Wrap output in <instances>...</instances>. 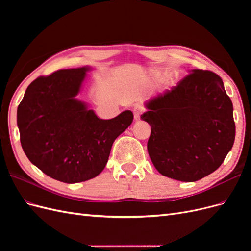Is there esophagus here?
<instances>
[{"label": "esophagus", "mask_w": 251, "mask_h": 251, "mask_svg": "<svg viewBox=\"0 0 251 251\" xmlns=\"http://www.w3.org/2000/svg\"><path fill=\"white\" fill-rule=\"evenodd\" d=\"M143 111H144V109H143V107H141V105H136V107L133 110V112H134V118L136 120L139 119L140 116H141V114L143 113Z\"/></svg>", "instance_id": "34e87169"}]
</instances>
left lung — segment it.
<instances>
[{
	"instance_id": "obj_1",
	"label": "left lung",
	"mask_w": 251,
	"mask_h": 251,
	"mask_svg": "<svg viewBox=\"0 0 251 251\" xmlns=\"http://www.w3.org/2000/svg\"><path fill=\"white\" fill-rule=\"evenodd\" d=\"M148 151L156 170L183 182L214 173L235 137L233 107L216 73L194 69L176 87L146 102Z\"/></svg>"
}]
</instances>
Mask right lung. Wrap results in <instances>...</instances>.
Listing matches in <instances>:
<instances>
[{"label":"right lung","mask_w":251,"mask_h":251,"mask_svg":"<svg viewBox=\"0 0 251 251\" xmlns=\"http://www.w3.org/2000/svg\"><path fill=\"white\" fill-rule=\"evenodd\" d=\"M89 70V67L64 69L37 77L18 107L21 144L30 162L65 183L100 175L114 140L134 118L127 110L112 119H100L77 100Z\"/></svg>","instance_id":"obj_1"}]
</instances>
